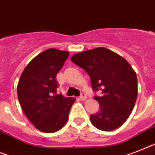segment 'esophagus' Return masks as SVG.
I'll use <instances>...</instances> for the list:
<instances>
[{
  "label": "esophagus",
  "mask_w": 155,
  "mask_h": 155,
  "mask_svg": "<svg viewBox=\"0 0 155 155\" xmlns=\"http://www.w3.org/2000/svg\"><path fill=\"white\" fill-rule=\"evenodd\" d=\"M86 98H87V97L85 93H81L80 96V97H79V99H80L81 101H85V100H86Z\"/></svg>",
  "instance_id": "esophagus-1"
}]
</instances>
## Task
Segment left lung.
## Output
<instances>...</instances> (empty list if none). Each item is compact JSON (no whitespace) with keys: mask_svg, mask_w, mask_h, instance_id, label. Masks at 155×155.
Segmentation results:
<instances>
[{"mask_svg":"<svg viewBox=\"0 0 155 155\" xmlns=\"http://www.w3.org/2000/svg\"><path fill=\"white\" fill-rule=\"evenodd\" d=\"M70 60L85 70L93 90L101 93L94 97L100 109L90 115L93 126L104 131L122 126L131 115L138 95L137 76L131 65L104 47L78 53Z\"/></svg>","mask_w":155,"mask_h":155,"instance_id":"left-lung-1","label":"left lung"}]
</instances>
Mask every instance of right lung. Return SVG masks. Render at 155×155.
Wrapping results in <instances>:
<instances>
[{
	"instance_id": "obj_1",
	"label": "right lung",
	"mask_w": 155,
	"mask_h": 155,
	"mask_svg": "<svg viewBox=\"0 0 155 155\" xmlns=\"http://www.w3.org/2000/svg\"><path fill=\"white\" fill-rule=\"evenodd\" d=\"M69 52L50 48L35 57L24 68L17 85L18 100L24 114L38 130L53 133L67 122L74 98L57 94L56 75Z\"/></svg>"
}]
</instances>
